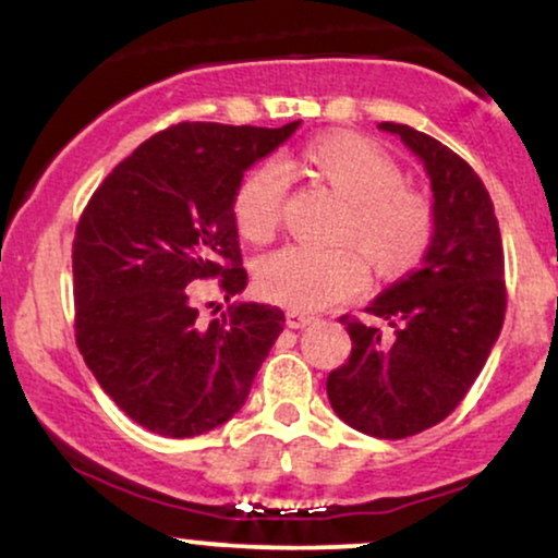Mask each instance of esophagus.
Segmentation results:
<instances>
[{
  "label": "esophagus",
  "instance_id": "34e87169",
  "mask_svg": "<svg viewBox=\"0 0 558 558\" xmlns=\"http://www.w3.org/2000/svg\"><path fill=\"white\" fill-rule=\"evenodd\" d=\"M313 320H315L313 315H307V313H300V311L287 313V326L290 328H305V326H311Z\"/></svg>",
  "mask_w": 558,
  "mask_h": 558
}]
</instances>
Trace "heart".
<instances>
[{
	"mask_svg": "<svg viewBox=\"0 0 558 558\" xmlns=\"http://www.w3.org/2000/svg\"><path fill=\"white\" fill-rule=\"evenodd\" d=\"M305 160L349 198L341 238L364 247L380 274H403L424 256L432 240V206L403 185L398 162L360 134L320 136L305 147ZM287 170L266 160L240 181L232 198L238 232L251 243L277 235L287 198ZM256 279L268 300L290 311H320L354 298L367 284V260L354 245H287L258 260Z\"/></svg>",
	"mask_w": 558,
	"mask_h": 558,
	"instance_id": "b5f03b06",
	"label": "heart"
}]
</instances>
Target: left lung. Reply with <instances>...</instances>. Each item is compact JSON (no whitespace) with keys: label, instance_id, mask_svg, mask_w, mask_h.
<instances>
[{"label":"left lung","instance_id":"obj_1","mask_svg":"<svg viewBox=\"0 0 558 558\" xmlns=\"http://www.w3.org/2000/svg\"><path fill=\"white\" fill-rule=\"evenodd\" d=\"M422 160L432 240L422 266L367 307L385 328L343 315L352 354L326 380L336 416L380 439L429 429L471 390L505 323V251L486 185L463 157L405 123H380Z\"/></svg>","mask_w":558,"mask_h":558}]
</instances>
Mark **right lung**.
Here are the masks:
<instances>
[{
	"mask_svg": "<svg viewBox=\"0 0 558 558\" xmlns=\"http://www.w3.org/2000/svg\"><path fill=\"white\" fill-rule=\"evenodd\" d=\"M178 123L116 165L82 211L72 245L74 336L116 405L162 437L225 424L251 393L284 313L232 302L202 320L196 284L225 302L245 290L232 198L243 173L298 132Z\"/></svg>",
	"mask_w": 558,
	"mask_h": 558,
	"instance_id": "1",
	"label": "right lung"
}]
</instances>
